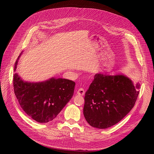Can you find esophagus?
Masks as SVG:
<instances>
[{"mask_svg":"<svg viewBox=\"0 0 154 154\" xmlns=\"http://www.w3.org/2000/svg\"><path fill=\"white\" fill-rule=\"evenodd\" d=\"M77 94L79 95H84L85 94V91L83 88H80L77 91Z\"/></svg>","mask_w":154,"mask_h":154,"instance_id":"esophagus-1","label":"esophagus"}]
</instances>
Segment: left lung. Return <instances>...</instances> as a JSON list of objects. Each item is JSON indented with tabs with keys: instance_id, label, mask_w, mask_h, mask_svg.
<instances>
[{
	"instance_id": "1",
	"label": "left lung",
	"mask_w": 154,
	"mask_h": 154,
	"mask_svg": "<svg viewBox=\"0 0 154 154\" xmlns=\"http://www.w3.org/2000/svg\"><path fill=\"white\" fill-rule=\"evenodd\" d=\"M140 88L124 75L96 74L84 98L87 122L98 128L117 124L134 107Z\"/></svg>"
}]
</instances>
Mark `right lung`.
Returning a JSON list of instances; mask_svg holds the SVG:
<instances>
[{"instance_id": "1", "label": "right lung", "mask_w": 154, "mask_h": 154, "mask_svg": "<svg viewBox=\"0 0 154 154\" xmlns=\"http://www.w3.org/2000/svg\"><path fill=\"white\" fill-rule=\"evenodd\" d=\"M75 85L72 80L55 78L39 83L25 82L17 74L13 79L14 93L20 107L28 116L40 123L50 122L57 116L71 99Z\"/></svg>"}]
</instances>
